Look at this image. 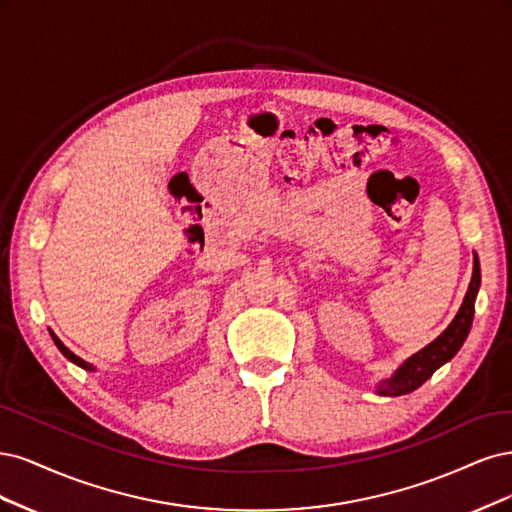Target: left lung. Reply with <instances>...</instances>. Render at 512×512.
I'll list each match as a JSON object with an SVG mask.
<instances>
[{"label": "left lung", "mask_w": 512, "mask_h": 512, "mask_svg": "<svg viewBox=\"0 0 512 512\" xmlns=\"http://www.w3.org/2000/svg\"><path fill=\"white\" fill-rule=\"evenodd\" d=\"M478 287H481V263H478V257L474 253V268H472L470 285H468L466 298H464V302H461L455 319L449 323V327L444 329V332L436 340H432L430 344L423 346L421 351H417L415 355H410L406 361H402L400 368L395 370L389 378L378 381L374 387V391L378 395L395 398V395H406L410 391L419 389L440 366H444L447 361H451L457 355L461 344L466 342V338L470 334Z\"/></svg>", "instance_id": "left-lung-1"}]
</instances>
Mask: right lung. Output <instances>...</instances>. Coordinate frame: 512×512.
I'll return each mask as SVG.
<instances>
[{
	"label": "right lung",
	"mask_w": 512,
	"mask_h": 512,
	"mask_svg": "<svg viewBox=\"0 0 512 512\" xmlns=\"http://www.w3.org/2000/svg\"><path fill=\"white\" fill-rule=\"evenodd\" d=\"M51 338H53V342L57 344V349L63 353V357H68L70 361H72V364H76L78 368H82V370H89V372H95V368L91 366V364H87V361L85 359H80L78 355H74L70 349H68V346H65L53 332H51Z\"/></svg>",
	"instance_id": "obj_1"
}]
</instances>
